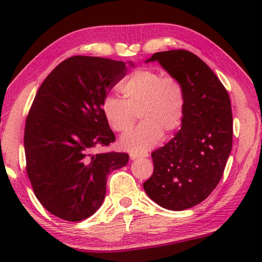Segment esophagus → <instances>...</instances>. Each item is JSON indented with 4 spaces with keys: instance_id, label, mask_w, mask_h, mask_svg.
Returning a JSON list of instances; mask_svg holds the SVG:
<instances>
[{
    "instance_id": "1",
    "label": "esophagus",
    "mask_w": 262,
    "mask_h": 262,
    "mask_svg": "<svg viewBox=\"0 0 262 262\" xmlns=\"http://www.w3.org/2000/svg\"><path fill=\"white\" fill-rule=\"evenodd\" d=\"M148 156V155L147 154H130L129 155V157H130V159H132V161H134V159H137V158H142V157H147Z\"/></svg>"
}]
</instances>
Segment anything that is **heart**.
Returning a JSON list of instances; mask_svg holds the SVG:
<instances>
[{
  "label": "heart",
  "mask_w": 262,
  "mask_h": 262,
  "mask_svg": "<svg viewBox=\"0 0 262 262\" xmlns=\"http://www.w3.org/2000/svg\"><path fill=\"white\" fill-rule=\"evenodd\" d=\"M123 99L106 97L101 111L114 132L125 134L135 125L139 114L142 123L120 140L121 148L143 152L156 145L163 134L170 135L181 126L186 97L181 82L173 76H163L151 68H140L120 84Z\"/></svg>",
  "instance_id": "1"
}]
</instances>
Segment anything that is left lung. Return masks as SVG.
<instances>
[{
	"mask_svg": "<svg viewBox=\"0 0 262 262\" xmlns=\"http://www.w3.org/2000/svg\"><path fill=\"white\" fill-rule=\"evenodd\" d=\"M152 61L181 82L186 104L180 130L151 154L154 173L143 188L157 205L180 211L209 196L223 176L232 149L231 103L219 77L193 53L158 52L145 62Z\"/></svg>",
	"mask_w": 262,
	"mask_h": 262,
	"instance_id": "obj_1",
	"label": "left lung"
}]
</instances>
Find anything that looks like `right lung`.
Instances as JSON below:
<instances>
[{
	"instance_id": "1",
	"label": "right lung",
	"mask_w": 262,
	"mask_h": 262,
	"mask_svg": "<svg viewBox=\"0 0 262 262\" xmlns=\"http://www.w3.org/2000/svg\"><path fill=\"white\" fill-rule=\"evenodd\" d=\"M126 73L122 61L76 55L57 64L37 91L25 123L26 172L39 202L59 219L94 215L110 172L128 163L125 152H92L115 141L101 105Z\"/></svg>"
}]
</instances>
